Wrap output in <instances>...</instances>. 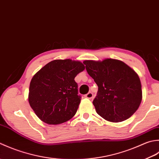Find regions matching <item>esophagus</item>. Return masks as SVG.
I'll list each match as a JSON object with an SVG mask.
<instances>
[{
    "instance_id": "obj_1",
    "label": "esophagus",
    "mask_w": 159,
    "mask_h": 159,
    "mask_svg": "<svg viewBox=\"0 0 159 159\" xmlns=\"http://www.w3.org/2000/svg\"><path fill=\"white\" fill-rule=\"evenodd\" d=\"M93 94L91 92H89L87 93L86 95H85V98H88V99H91V98H93Z\"/></svg>"
}]
</instances>
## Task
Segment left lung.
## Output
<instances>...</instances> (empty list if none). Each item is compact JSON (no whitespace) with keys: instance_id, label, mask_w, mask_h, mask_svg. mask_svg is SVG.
I'll return each instance as SVG.
<instances>
[{"instance_id":"1","label":"left lung","mask_w":159,"mask_h":159,"mask_svg":"<svg viewBox=\"0 0 159 159\" xmlns=\"http://www.w3.org/2000/svg\"><path fill=\"white\" fill-rule=\"evenodd\" d=\"M89 75L98 86L93 103L98 114L112 122L126 120L137 111L142 99L138 75L121 61L85 60Z\"/></svg>"}]
</instances>
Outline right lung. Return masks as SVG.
<instances>
[{
  "label": "right lung",
  "instance_id": "add662e5",
  "mask_svg": "<svg viewBox=\"0 0 159 159\" xmlns=\"http://www.w3.org/2000/svg\"><path fill=\"white\" fill-rule=\"evenodd\" d=\"M84 69L78 61L56 60L35 74L30 82L29 102L42 121L60 124L75 115L82 97L75 77Z\"/></svg>",
  "mask_w": 159,
  "mask_h": 159
}]
</instances>
